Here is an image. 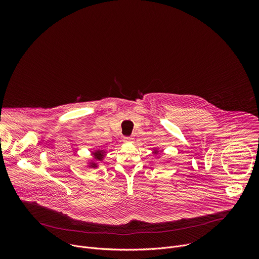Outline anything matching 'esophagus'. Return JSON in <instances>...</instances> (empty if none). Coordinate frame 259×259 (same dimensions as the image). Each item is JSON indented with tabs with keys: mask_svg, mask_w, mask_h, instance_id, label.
<instances>
[{
	"mask_svg": "<svg viewBox=\"0 0 259 259\" xmlns=\"http://www.w3.org/2000/svg\"><path fill=\"white\" fill-rule=\"evenodd\" d=\"M123 141L126 143H131V142H133V138L132 137H124Z\"/></svg>",
	"mask_w": 259,
	"mask_h": 259,
	"instance_id": "34e87169",
	"label": "esophagus"
}]
</instances>
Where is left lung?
I'll return each instance as SVG.
<instances>
[{
  "mask_svg": "<svg viewBox=\"0 0 259 259\" xmlns=\"http://www.w3.org/2000/svg\"><path fill=\"white\" fill-rule=\"evenodd\" d=\"M152 150H153V154H154V156H155V157H157L158 159H160V158H161V156H162V152L160 151L159 147L154 146V147H152Z\"/></svg>",
  "mask_w": 259,
  "mask_h": 259,
  "instance_id": "8db88e82",
  "label": "left lung"
}]
</instances>
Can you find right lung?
I'll list each match as a JSON object with an SVG mask.
<instances>
[{"label":"right lung","mask_w":259,"mask_h":259,"mask_svg":"<svg viewBox=\"0 0 259 259\" xmlns=\"http://www.w3.org/2000/svg\"><path fill=\"white\" fill-rule=\"evenodd\" d=\"M106 156V151L104 147H97V149L91 151V158L86 161V166L91 169L98 168L100 163L103 162Z\"/></svg>","instance_id":"1"}]
</instances>
